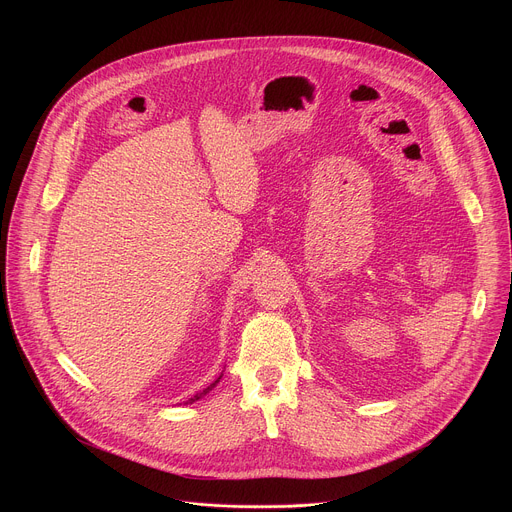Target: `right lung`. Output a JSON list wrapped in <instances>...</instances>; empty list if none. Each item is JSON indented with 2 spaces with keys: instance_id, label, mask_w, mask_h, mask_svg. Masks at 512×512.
I'll return each mask as SVG.
<instances>
[{
  "instance_id": "right-lung-1",
  "label": "right lung",
  "mask_w": 512,
  "mask_h": 512,
  "mask_svg": "<svg viewBox=\"0 0 512 512\" xmlns=\"http://www.w3.org/2000/svg\"><path fill=\"white\" fill-rule=\"evenodd\" d=\"M221 377H223V373H221V375H218V379H216V381H214V383H210V385H208V387H206V389H204V391H200V393H196V395H194V397H192V399H188V401H186V403H184V405H190V403H194V401H198V399H202V397H204V395H206V393H208V391H212V389H214V387H216V383H218V381H221Z\"/></svg>"
}]
</instances>
